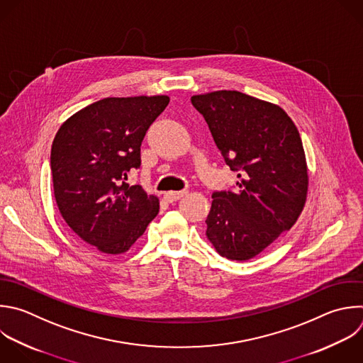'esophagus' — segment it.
I'll return each mask as SVG.
<instances>
[{
	"instance_id": "obj_1",
	"label": "esophagus",
	"mask_w": 363,
	"mask_h": 363,
	"mask_svg": "<svg viewBox=\"0 0 363 363\" xmlns=\"http://www.w3.org/2000/svg\"><path fill=\"white\" fill-rule=\"evenodd\" d=\"M184 195H186V191H169L164 195L167 202H175L178 199H181Z\"/></svg>"
}]
</instances>
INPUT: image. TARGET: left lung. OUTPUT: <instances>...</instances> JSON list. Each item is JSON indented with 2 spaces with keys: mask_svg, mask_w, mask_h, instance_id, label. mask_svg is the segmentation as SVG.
Wrapping results in <instances>:
<instances>
[{
  "mask_svg": "<svg viewBox=\"0 0 363 363\" xmlns=\"http://www.w3.org/2000/svg\"><path fill=\"white\" fill-rule=\"evenodd\" d=\"M232 171L236 191L212 194L206 238L220 257L248 261L298 220L308 195L299 131L278 105L239 91L191 96Z\"/></svg>",
  "mask_w": 363,
  "mask_h": 363,
  "instance_id": "1",
  "label": "left lung"
}]
</instances>
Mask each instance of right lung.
<instances>
[{"instance_id": "add662e5", "label": "right lung", "mask_w": 363, "mask_h": 363, "mask_svg": "<svg viewBox=\"0 0 363 363\" xmlns=\"http://www.w3.org/2000/svg\"><path fill=\"white\" fill-rule=\"evenodd\" d=\"M169 96L104 98L69 116L51 148L54 196L68 226L99 252H127L160 212V199L130 185L141 144Z\"/></svg>"}]
</instances>
